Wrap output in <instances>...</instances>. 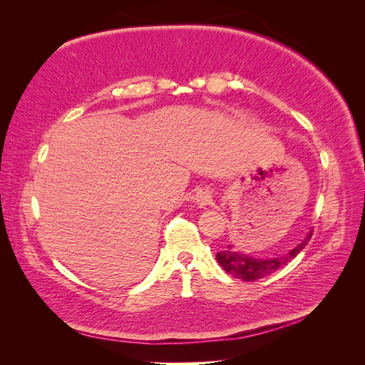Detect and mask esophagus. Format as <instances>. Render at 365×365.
<instances>
[{
	"instance_id": "esophagus-1",
	"label": "esophagus",
	"mask_w": 365,
	"mask_h": 365,
	"mask_svg": "<svg viewBox=\"0 0 365 365\" xmlns=\"http://www.w3.org/2000/svg\"><path fill=\"white\" fill-rule=\"evenodd\" d=\"M195 202L200 207H205V206L212 205V191L209 190V188L197 190V193L195 196Z\"/></svg>"
}]
</instances>
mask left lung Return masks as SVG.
Here are the masks:
<instances>
[{
	"instance_id": "left-lung-1",
	"label": "left lung",
	"mask_w": 365,
	"mask_h": 365,
	"mask_svg": "<svg viewBox=\"0 0 365 365\" xmlns=\"http://www.w3.org/2000/svg\"><path fill=\"white\" fill-rule=\"evenodd\" d=\"M312 237V230H309L307 235L299 243L293 246L292 250L283 252L280 256L274 257H252L250 255H245L243 251L235 250L233 245H228L224 251L215 255V259L222 269L227 274H230L235 279L245 280V282H255L259 279H264L275 270H279L283 265H287L292 259H294L299 252L306 248L309 240Z\"/></svg>"
}]
</instances>
